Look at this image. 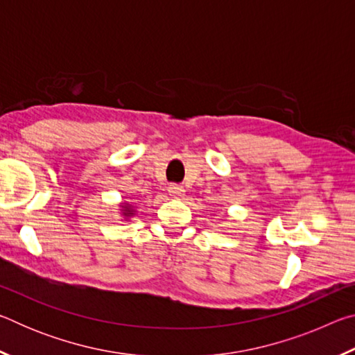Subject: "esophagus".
Returning a JSON list of instances; mask_svg holds the SVG:
<instances>
[{
	"instance_id": "1",
	"label": "esophagus",
	"mask_w": 355,
	"mask_h": 355,
	"mask_svg": "<svg viewBox=\"0 0 355 355\" xmlns=\"http://www.w3.org/2000/svg\"><path fill=\"white\" fill-rule=\"evenodd\" d=\"M169 194L172 196V197H175V199H180V197L183 196V192H184V189H183V186H180V184H169Z\"/></svg>"
}]
</instances>
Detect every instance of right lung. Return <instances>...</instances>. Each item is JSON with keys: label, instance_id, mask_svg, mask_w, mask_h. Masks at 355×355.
<instances>
[{"label": "right lung", "instance_id": "1", "mask_svg": "<svg viewBox=\"0 0 355 355\" xmlns=\"http://www.w3.org/2000/svg\"><path fill=\"white\" fill-rule=\"evenodd\" d=\"M122 213H123V216L125 218H130V216H133L135 214V209H133V207L131 205H122Z\"/></svg>", "mask_w": 355, "mask_h": 355}]
</instances>
